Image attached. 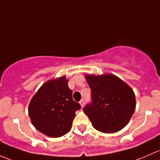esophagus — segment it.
Returning a JSON list of instances; mask_svg holds the SVG:
<instances>
[{"mask_svg": "<svg viewBox=\"0 0 160 160\" xmlns=\"http://www.w3.org/2000/svg\"><path fill=\"white\" fill-rule=\"evenodd\" d=\"M79 103H80L81 106H82V107H84V105H85V100H84V99H82V100H81V101L79 102Z\"/></svg>", "mask_w": 160, "mask_h": 160, "instance_id": "esophagus-1", "label": "esophagus"}]
</instances>
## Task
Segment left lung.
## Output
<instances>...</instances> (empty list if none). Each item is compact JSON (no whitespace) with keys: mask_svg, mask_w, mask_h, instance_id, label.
Wrapping results in <instances>:
<instances>
[{"mask_svg":"<svg viewBox=\"0 0 160 160\" xmlns=\"http://www.w3.org/2000/svg\"><path fill=\"white\" fill-rule=\"evenodd\" d=\"M85 77L92 90V99L83 111L92 126L104 133L122 129L136 108V97L131 87L112 74H85Z\"/></svg>","mask_w":160,"mask_h":160,"instance_id":"obj_1","label":"left lung"}]
</instances>
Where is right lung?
I'll use <instances>...</instances> for the list:
<instances>
[{
	"label": "right lung",
	"instance_id": "right-lung-1",
	"mask_svg": "<svg viewBox=\"0 0 160 160\" xmlns=\"http://www.w3.org/2000/svg\"><path fill=\"white\" fill-rule=\"evenodd\" d=\"M66 76L44 82L31 98L28 115L34 127L49 137H61L71 130L81 105L73 101Z\"/></svg>",
	"mask_w": 160,
	"mask_h": 160
}]
</instances>
